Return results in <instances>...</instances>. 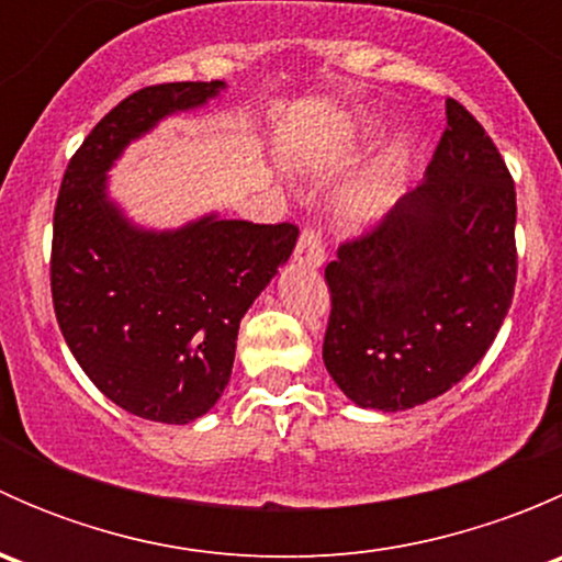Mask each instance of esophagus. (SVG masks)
<instances>
[{
  "label": "esophagus",
  "instance_id": "1",
  "mask_svg": "<svg viewBox=\"0 0 562 562\" xmlns=\"http://www.w3.org/2000/svg\"><path fill=\"white\" fill-rule=\"evenodd\" d=\"M299 266H310V269H321L326 260V247H323V236L317 228H304L296 245Z\"/></svg>",
  "mask_w": 562,
  "mask_h": 562
}]
</instances>
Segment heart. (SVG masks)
I'll list each match as a JSON object with an SVG mask.
<instances>
[{"instance_id": "heart-1", "label": "heart", "mask_w": 562, "mask_h": 562, "mask_svg": "<svg viewBox=\"0 0 562 562\" xmlns=\"http://www.w3.org/2000/svg\"><path fill=\"white\" fill-rule=\"evenodd\" d=\"M402 146H389L339 201V217L348 228H367L394 206L402 179Z\"/></svg>"}]
</instances>
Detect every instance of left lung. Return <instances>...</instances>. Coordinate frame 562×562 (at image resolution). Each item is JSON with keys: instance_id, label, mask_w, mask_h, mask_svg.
Masks as SVG:
<instances>
[{"instance_id": "8db88e82", "label": "left lung", "mask_w": 562, "mask_h": 562, "mask_svg": "<svg viewBox=\"0 0 562 562\" xmlns=\"http://www.w3.org/2000/svg\"><path fill=\"white\" fill-rule=\"evenodd\" d=\"M514 179L473 113L446 100L427 176L326 266L323 364L350 402L396 413L457 386L517 285Z\"/></svg>"}]
</instances>
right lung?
<instances>
[{
	"label": "right lung",
	"mask_w": 562,
	"mask_h": 562,
	"mask_svg": "<svg viewBox=\"0 0 562 562\" xmlns=\"http://www.w3.org/2000/svg\"><path fill=\"white\" fill-rule=\"evenodd\" d=\"M223 89L181 81L124 98L72 155L56 198L50 296L67 348L108 400L149 422L190 424L212 411L241 317L299 239L291 223L217 214L140 228L108 195V171L135 138Z\"/></svg>",
	"instance_id": "obj_1"
}]
</instances>
